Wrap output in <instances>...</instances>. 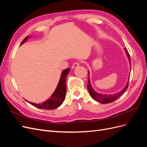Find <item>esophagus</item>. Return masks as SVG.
Here are the masks:
<instances>
[{
  "mask_svg": "<svg viewBox=\"0 0 147 147\" xmlns=\"http://www.w3.org/2000/svg\"><path fill=\"white\" fill-rule=\"evenodd\" d=\"M80 65V64L78 63H74L73 65H72V69H75V68H76V67H78Z\"/></svg>",
  "mask_w": 147,
  "mask_h": 147,
  "instance_id": "34e87169",
  "label": "esophagus"
}]
</instances>
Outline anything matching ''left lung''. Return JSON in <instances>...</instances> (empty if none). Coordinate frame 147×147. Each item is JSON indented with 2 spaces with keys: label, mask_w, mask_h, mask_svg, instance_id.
I'll use <instances>...</instances> for the list:
<instances>
[{
  "label": "left lung",
  "mask_w": 147,
  "mask_h": 147,
  "mask_svg": "<svg viewBox=\"0 0 147 147\" xmlns=\"http://www.w3.org/2000/svg\"><path fill=\"white\" fill-rule=\"evenodd\" d=\"M124 51H125L126 54L127 55V59L129 60V65H130V67H131V59H130V56L129 55V53L127 50V49L126 48H124ZM130 72H131V69H130ZM129 78L127 80V82L126 83V84L125 87H124L123 90H121L119 92L115 93V94H102V93H98L96 92L94 88H93L91 86V83L90 80V72L88 71V85L87 88L88 89L89 93H90V95L92 98L96 100L97 102H99L101 104H108L110 103V102H112L115 101V100H117L118 99L119 97L122 96L124 92H125V91L127 90V88L128 87V82L129 80Z\"/></svg>",
  "instance_id": "8db88e82"
}]
</instances>
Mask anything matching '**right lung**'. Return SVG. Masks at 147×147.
Returning <instances> with one entry per match:
<instances>
[{
  "instance_id": "1",
  "label": "right lung",
  "mask_w": 147,
  "mask_h": 147,
  "mask_svg": "<svg viewBox=\"0 0 147 147\" xmlns=\"http://www.w3.org/2000/svg\"><path fill=\"white\" fill-rule=\"evenodd\" d=\"M32 36H27L24 40L23 41L21 42V45L23 44L28 40V39L30 37H32ZM70 69L67 68L65 69L62 72L61 74V77L59 79V81L57 84V87L56 88L55 91L53 93L52 95L49 97L48 99L44 101L43 103L40 104H35L33 102H29L30 104L33 105L34 106L40 109H45V110H53L55 109L63 103V102L65 98V92H66V77L67 76ZM28 102L27 100H26Z\"/></svg>"
}]
</instances>
